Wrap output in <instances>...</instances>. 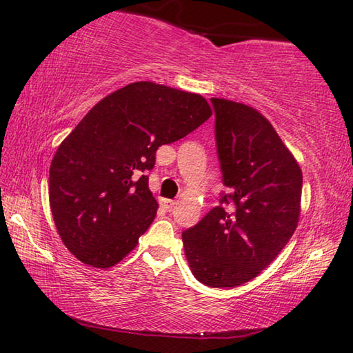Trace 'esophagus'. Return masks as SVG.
Wrapping results in <instances>:
<instances>
[{
    "mask_svg": "<svg viewBox=\"0 0 353 353\" xmlns=\"http://www.w3.org/2000/svg\"><path fill=\"white\" fill-rule=\"evenodd\" d=\"M162 205L166 208V210H172V208H174V205H176V202L171 201V199H162Z\"/></svg>",
    "mask_w": 353,
    "mask_h": 353,
    "instance_id": "esophagus-1",
    "label": "esophagus"
}]
</instances>
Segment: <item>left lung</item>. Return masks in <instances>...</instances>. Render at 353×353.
Returning <instances> with one entry per match:
<instances>
[{"label":"left lung","instance_id":"obj_1","mask_svg":"<svg viewBox=\"0 0 353 353\" xmlns=\"http://www.w3.org/2000/svg\"><path fill=\"white\" fill-rule=\"evenodd\" d=\"M214 137L230 190L221 204L182 234L190 270L212 288H234L271 265L294 234L302 171L272 124L259 110L212 98Z\"/></svg>","mask_w":353,"mask_h":353}]
</instances>
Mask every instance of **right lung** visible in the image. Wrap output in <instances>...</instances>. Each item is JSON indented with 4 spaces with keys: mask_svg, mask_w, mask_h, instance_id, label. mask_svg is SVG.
<instances>
[{
    "mask_svg": "<svg viewBox=\"0 0 353 353\" xmlns=\"http://www.w3.org/2000/svg\"><path fill=\"white\" fill-rule=\"evenodd\" d=\"M210 117L201 94L141 81L110 93L81 119L50 168L52 219L77 260L110 268L137 246L159 208L146 176L155 151Z\"/></svg>",
    "mask_w": 353,
    "mask_h": 353,
    "instance_id": "1",
    "label": "right lung"
}]
</instances>
